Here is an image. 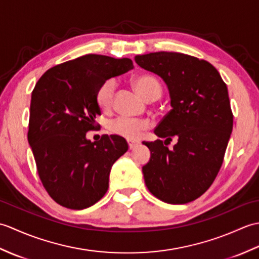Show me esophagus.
I'll use <instances>...</instances> for the list:
<instances>
[{
	"instance_id": "esophagus-1",
	"label": "esophagus",
	"mask_w": 259,
	"mask_h": 259,
	"mask_svg": "<svg viewBox=\"0 0 259 259\" xmlns=\"http://www.w3.org/2000/svg\"><path fill=\"white\" fill-rule=\"evenodd\" d=\"M128 145H129V149H134L135 147L138 146V142H135V141H131V140H128Z\"/></svg>"
}]
</instances>
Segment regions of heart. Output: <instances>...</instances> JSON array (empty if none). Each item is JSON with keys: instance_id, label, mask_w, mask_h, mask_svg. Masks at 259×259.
I'll use <instances>...</instances> for the list:
<instances>
[{"instance_id": "heart-1", "label": "heart", "mask_w": 259, "mask_h": 259, "mask_svg": "<svg viewBox=\"0 0 259 259\" xmlns=\"http://www.w3.org/2000/svg\"><path fill=\"white\" fill-rule=\"evenodd\" d=\"M135 89L144 97L147 101H155L161 97L162 87L155 75L140 74L133 81ZM117 83L115 80L109 79L99 87L97 91L98 106L102 110H109L112 106L113 97ZM150 126V121L147 119H134L128 117H118L109 121L108 128L112 134L123 138L135 140L138 139Z\"/></svg>"}]
</instances>
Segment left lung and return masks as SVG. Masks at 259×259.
<instances>
[{
  "label": "left lung",
  "instance_id": "obj_1",
  "mask_svg": "<svg viewBox=\"0 0 259 259\" xmlns=\"http://www.w3.org/2000/svg\"><path fill=\"white\" fill-rule=\"evenodd\" d=\"M135 60L164 81L172 108L155 129L160 139L144 142L151 153L142 167L146 186L167 203L190 202L207 191L223 164L234 118L227 85L213 65L184 53ZM174 138L178 144L170 151L166 145Z\"/></svg>",
  "mask_w": 259,
  "mask_h": 259
}]
</instances>
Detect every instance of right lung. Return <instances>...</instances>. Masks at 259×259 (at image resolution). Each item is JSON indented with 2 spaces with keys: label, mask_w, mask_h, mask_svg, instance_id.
<instances>
[{
  "label": "right lung",
  "mask_w": 259,
  "mask_h": 259,
  "mask_svg": "<svg viewBox=\"0 0 259 259\" xmlns=\"http://www.w3.org/2000/svg\"><path fill=\"white\" fill-rule=\"evenodd\" d=\"M134 69L128 58L87 54L49 69L32 91L27 140L38 176L59 205L81 210L106 194L112 164L128 150L122 137L87 139L101 114L97 91Z\"/></svg>",
  "instance_id": "add662e5"
}]
</instances>
